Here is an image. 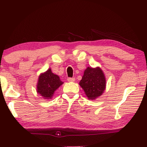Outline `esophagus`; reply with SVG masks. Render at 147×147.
Returning <instances> with one entry per match:
<instances>
[{
    "label": "esophagus",
    "instance_id": "1",
    "mask_svg": "<svg viewBox=\"0 0 147 147\" xmlns=\"http://www.w3.org/2000/svg\"><path fill=\"white\" fill-rule=\"evenodd\" d=\"M74 80H75V78H67L68 82H74Z\"/></svg>",
    "mask_w": 147,
    "mask_h": 147
}]
</instances>
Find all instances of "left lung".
<instances>
[{
  "label": "left lung",
  "mask_w": 147,
  "mask_h": 147,
  "mask_svg": "<svg viewBox=\"0 0 147 147\" xmlns=\"http://www.w3.org/2000/svg\"><path fill=\"white\" fill-rule=\"evenodd\" d=\"M106 83L105 76L100 68L88 67L84 71L79 84L89 100H94L104 93Z\"/></svg>",
  "instance_id": "8db88e82"
}]
</instances>
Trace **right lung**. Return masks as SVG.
Instances as JSON below:
<instances>
[{
  "instance_id": "right-lung-1",
  "label": "right lung",
  "mask_w": 147,
  "mask_h": 147,
  "mask_svg": "<svg viewBox=\"0 0 147 147\" xmlns=\"http://www.w3.org/2000/svg\"><path fill=\"white\" fill-rule=\"evenodd\" d=\"M63 83L59 79V77L52 73L51 69H49L39 76L37 84V92L43 96V98L51 99L55 91Z\"/></svg>"
}]
</instances>
